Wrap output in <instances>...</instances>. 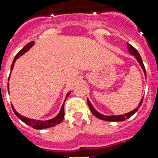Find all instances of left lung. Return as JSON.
Returning a JSON list of instances; mask_svg holds the SVG:
<instances>
[{
    "instance_id": "obj_1",
    "label": "left lung",
    "mask_w": 158,
    "mask_h": 158,
    "mask_svg": "<svg viewBox=\"0 0 158 158\" xmlns=\"http://www.w3.org/2000/svg\"><path fill=\"white\" fill-rule=\"evenodd\" d=\"M127 48H128V50H129V53H131L132 55H134L135 56L136 59H137V61L139 62V63L140 64V66H141V68H142V69L144 70L145 75H146V69H145V66H144V64H143L142 59H141V57H140L139 52H137V50H136L134 46H132V45H130V44H129V43L127 44ZM87 101H88V105H89V109H90L91 113H92L96 117V118H98L100 119H102V120H105V121H110V122H118V121H124V120H126L127 118H130L132 115H134V114L138 111V109L139 108V106H141V104H142V102H143V98L142 100L140 101L139 106H137V108H135V110L131 111L130 113H126V114H123V115H117V116H105V115L101 114V113H98V112H97V111L93 107V106L91 105V103H90V102H89V100H87Z\"/></svg>"
}]
</instances>
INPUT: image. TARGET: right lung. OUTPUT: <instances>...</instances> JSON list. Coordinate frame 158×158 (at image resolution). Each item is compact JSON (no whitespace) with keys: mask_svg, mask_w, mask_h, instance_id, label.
<instances>
[{"mask_svg":"<svg viewBox=\"0 0 158 158\" xmlns=\"http://www.w3.org/2000/svg\"><path fill=\"white\" fill-rule=\"evenodd\" d=\"M34 44V41H31L28 43L27 45L23 47V48L20 51V52L15 56V57H14V60H13V62H12V67H11V70L13 69V66H14V63H15L16 59L19 58L20 56H22L23 54H24L28 50H29L31 46ZM9 80V78H8ZM69 94L70 92L68 93V95L66 96V98L69 96ZM12 110H13V112L15 113V115L18 118H19L20 120H22L23 122L25 123L26 124H28V125L31 126L32 128L36 129H47V128H51V127H53V126L56 125V124H59L60 123L62 122V120H63V118H64V105H62V108H61V111H60V113H58V115L54 118L50 119V120H47V121H39V120H35V119H30V118H27L25 117L22 116V115H20L19 113H18L16 112V110L13 108V106H12Z\"/></svg>","mask_w":158,"mask_h":158,"instance_id":"obj_1","label":"right lung"}]
</instances>
